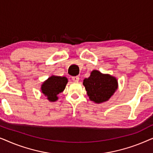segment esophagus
<instances>
[{"instance_id": "1", "label": "esophagus", "mask_w": 153, "mask_h": 153, "mask_svg": "<svg viewBox=\"0 0 153 153\" xmlns=\"http://www.w3.org/2000/svg\"><path fill=\"white\" fill-rule=\"evenodd\" d=\"M72 79L74 81H78L79 80V77L78 76H72Z\"/></svg>"}]
</instances>
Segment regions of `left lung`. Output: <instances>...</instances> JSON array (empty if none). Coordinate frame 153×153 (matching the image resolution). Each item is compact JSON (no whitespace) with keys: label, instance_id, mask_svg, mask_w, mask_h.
<instances>
[{"label":"left lung","instance_id":"8db88e82","mask_svg":"<svg viewBox=\"0 0 153 153\" xmlns=\"http://www.w3.org/2000/svg\"><path fill=\"white\" fill-rule=\"evenodd\" d=\"M91 101L95 103L106 102L111 97L118 88V81L109 74H103L97 70H93L88 78L83 83Z\"/></svg>","mask_w":153,"mask_h":153}]
</instances>
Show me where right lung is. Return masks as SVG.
Instances as JSON below:
<instances>
[{
	"label": "right lung",
	"mask_w": 153,
	"mask_h": 153,
	"mask_svg": "<svg viewBox=\"0 0 153 153\" xmlns=\"http://www.w3.org/2000/svg\"><path fill=\"white\" fill-rule=\"evenodd\" d=\"M68 83V79L65 76H52L42 85V92L51 102L58 100L57 95L64 91Z\"/></svg>",
	"instance_id": "right-lung-1"
}]
</instances>
